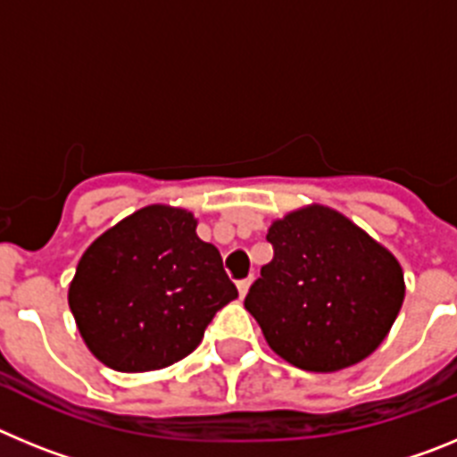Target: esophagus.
<instances>
[{
    "mask_svg": "<svg viewBox=\"0 0 457 457\" xmlns=\"http://www.w3.org/2000/svg\"><path fill=\"white\" fill-rule=\"evenodd\" d=\"M252 281H253V277L240 278V281H237V293H240V297H245V295H247V290H249V286H252Z\"/></svg>",
    "mask_w": 457,
    "mask_h": 457,
    "instance_id": "obj_1",
    "label": "esophagus"
}]
</instances>
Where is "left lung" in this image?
I'll return each mask as SVG.
<instances>
[{
    "label": "left lung",
    "instance_id": "8db88e82",
    "mask_svg": "<svg viewBox=\"0 0 457 457\" xmlns=\"http://www.w3.org/2000/svg\"><path fill=\"white\" fill-rule=\"evenodd\" d=\"M268 242L274 256L249 288L245 309L278 357L334 373L385 341L405 297L394 253L325 205L277 220Z\"/></svg>",
    "mask_w": 457,
    "mask_h": 457
}]
</instances>
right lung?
Masks as SVG:
<instances>
[{"label": "right lung", "mask_w": 457, "mask_h": 457, "mask_svg": "<svg viewBox=\"0 0 457 457\" xmlns=\"http://www.w3.org/2000/svg\"><path fill=\"white\" fill-rule=\"evenodd\" d=\"M237 288L192 212L146 205L79 258L68 304L84 343L104 366L144 373L187 357Z\"/></svg>", "instance_id": "obj_1"}]
</instances>
